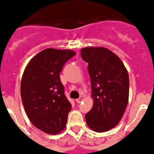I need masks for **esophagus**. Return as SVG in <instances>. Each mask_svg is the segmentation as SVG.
<instances>
[{
  "mask_svg": "<svg viewBox=\"0 0 154 154\" xmlns=\"http://www.w3.org/2000/svg\"><path fill=\"white\" fill-rule=\"evenodd\" d=\"M83 100H84V97H83V96H81L79 98H77V99H76V102H77V103H82Z\"/></svg>",
  "mask_w": 154,
  "mask_h": 154,
  "instance_id": "1",
  "label": "esophagus"
}]
</instances>
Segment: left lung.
<instances>
[{
  "mask_svg": "<svg viewBox=\"0 0 154 154\" xmlns=\"http://www.w3.org/2000/svg\"><path fill=\"white\" fill-rule=\"evenodd\" d=\"M81 56L88 63L94 99L85 120L94 131L106 132L119 124L126 110L128 73L121 60L105 48H82Z\"/></svg>",
  "mask_w": 154,
  "mask_h": 154,
  "instance_id": "8db88e82",
  "label": "left lung"
}]
</instances>
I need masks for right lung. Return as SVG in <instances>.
<instances>
[{
	"label": "right lung",
	"instance_id": "right-lung-1",
	"mask_svg": "<svg viewBox=\"0 0 154 154\" xmlns=\"http://www.w3.org/2000/svg\"><path fill=\"white\" fill-rule=\"evenodd\" d=\"M76 55L71 50L48 48L34 56L22 75L21 97L30 121L48 134L61 132L72 105L64 94L60 72Z\"/></svg>",
	"mask_w": 154,
	"mask_h": 154
}]
</instances>
